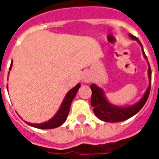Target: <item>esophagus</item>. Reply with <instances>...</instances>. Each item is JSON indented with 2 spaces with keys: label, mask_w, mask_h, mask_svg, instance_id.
<instances>
[{
  "label": "esophagus",
  "mask_w": 159,
  "mask_h": 159,
  "mask_svg": "<svg viewBox=\"0 0 159 159\" xmlns=\"http://www.w3.org/2000/svg\"><path fill=\"white\" fill-rule=\"evenodd\" d=\"M91 77H90V74H88V73H85V74H83V76H82V81L83 82H85V83H89V82H91Z\"/></svg>",
  "instance_id": "34e87169"
}]
</instances>
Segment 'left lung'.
<instances>
[{
  "instance_id": "left-lung-1",
  "label": "left lung",
  "mask_w": 159,
  "mask_h": 159,
  "mask_svg": "<svg viewBox=\"0 0 159 159\" xmlns=\"http://www.w3.org/2000/svg\"><path fill=\"white\" fill-rule=\"evenodd\" d=\"M129 35L132 39L137 41L138 43L141 45L144 57H145V59L147 60V57L144 52L143 46L139 41V39L132 34H129ZM148 76H149V79H150V84H149V86H148L146 91L145 92L143 97L133 105L127 107L116 106V105L111 104V102H108V100L107 99L102 88H100L95 84H91L90 88L92 90V95L90 103H91V106L93 107V111H94V113L96 116L102 121L115 123L126 120L137 114L143 107V106L147 101L149 94H150V86H151V69H150V65H149V69H148Z\"/></svg>"
}]
</instances>
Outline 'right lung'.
Segmentation results:
<instances>
[{"mask_svg":"<svg viewBox=\"0 0 159 159\" xmlns=\"http://www.w3.org/2000/svg\"><path fill=\"white\" fill-rule=\"evenodd\" d=\"M12 65H13V62H11V64H10L9 70L11 69ZM80 86H81V84L78 83L77 86L72 88L71 90L68 92L66 95H65V98H64L63 102L61 103V107L59 108L58 111L48 121L41 123V124H31V123L26 122V121H25V122L27 125H30V126L40 129H55V128H57L61 126V125H62L65 123V121L66 120V119H67L68 115H69V109H70V106H71L72 101H73V98H75L77 92L78 91V89L80 88Z\"/></svg>","mask_w":159,"mask_h":159,"instance_id":"1","label":"right lung"}]
</instances>
